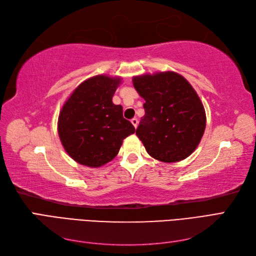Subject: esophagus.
<instances>
[{"label":"esophagus","instance_id":"1","mask_svg":"<svg viewBox=\"0 0 256 256\" xmlns=\"http://www.w3.org/2000/svg\"><path fill=\"white\" fill-rule=\"evenodd\" d=\"M131 124H132V125L134 126V128H136V127H138V120H136V118H132V120H131Z\"/></svg>","mask_w":256,"mask_h":256}]
</instances>
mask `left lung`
Returning <instances> with one entry per match:
<instances>
[{
	"label": "left lung",
	"mask_w": 256,
	"mask_h": 256,
	"mask_svg": "<svg viewBox=\"0 0 256 256\" xmlns=\"http://www.w3.org/2000/svg\"><path fill=\"white\" fill-rule=\"evenodd\" d=\"M132 83L145 100V115L136 134L146 152L168 164L189 157L206 127L205 109L196 90L174 72L136 76Z\"/></svg>",
	"instance_id": "obj_1"
}]
</instances>
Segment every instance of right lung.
<instances>
[{"label": "right lung", "instance_id": "right-lung-1", "mask_svg": "<svg viewBox=\"0 0 256 256\" xmlns=\"http://www.w3.org/2000/svg\"><path fill=\"white\" fill-rule=\"evenodd\" d=\"M120 76L97 74L74 88L60 111L58 132L66 152L78 164L102 166L118 154L124 138L134 127L122 118V106L114 104Z\"/></svg>", "mask_w": 256, "mask_h": 256}]
</instances>
